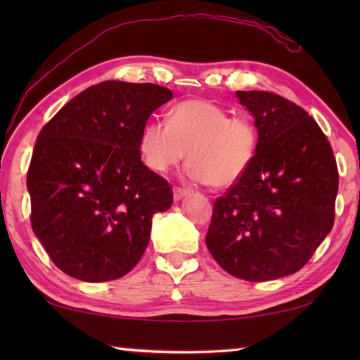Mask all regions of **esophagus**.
Wrapping results in <instances>:
<instances>
[{
    "instance_id": "esophagus-1",
    "label": "esophagus",
    "mask_w": 360,
    "mask_h": 360,
    "mask_svg": "<svg viewBox=\"0 0 360 360\" xmlns=\"http://www.w3.org/2000/svg\"><path fill=\"white\" fill-rule=\"evenodd\" d=\"M186 195H190V191L186 190V188H180V186H175V188H174V198L176 201L181 200V198H185Z\"/></svg>"
}]
</instances>
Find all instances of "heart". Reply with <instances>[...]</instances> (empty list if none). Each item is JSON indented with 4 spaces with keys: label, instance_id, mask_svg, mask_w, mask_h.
<instances>
[{
    "label": "heart",
    "instance_id": "heart-1",
    "mask_svg": "<svg viewBox=\"0 0 360 360\" xmlns=\"http://www.w3.org/2000/svg\"><path fill=\"white\" fill-rule=\"evenodd\" d=\"M165 122L150 121L139 136V155L157 174H167L185 160L186 174L198 184L229 188L254 164L257 127L249 117L231 116L210 100H185L167 111Z\"/></svg>",
    "mask_w": 360,
    "mask_h": 360
}]
</instances>
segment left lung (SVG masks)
<instances>
[{"instance_id": "1", "label": "left lung", "mask_w": 360, "mask_h": 360, "mask_svg": "<svg viewBox=\"0 0 360 360\" xmlns=\"http://www.w3.org/2000/svg\"><path fill=\"white\" fill-rule=\"evenodd\" d=\"M259 132L254 164L213 206L206 248L226 272L265 282L298 272L334 224L331 144L303 108L270 91H236Z\"/></svg>"}]
</instances>
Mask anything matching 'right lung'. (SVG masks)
I'll return each instance as SVG.
<instances>
[{"label": "right lung", "instance_id": "add662e5", "mask_svg": "<svg viewBox=\"0 0 360 360\" xmlns=\"http://www.w3.org/2000/svg\"><path fill=\"white\" fill-rule=\"evenodd\" d=\"M172 98L154 83L101 82L39 132L27 170L31 226L62 272L108 282L141 260L152 216L170 208L174 193L142 164L137 144L149 116Z\"/></svg>", "mask_w": 360, "mask_h": 360}]
</instances>
